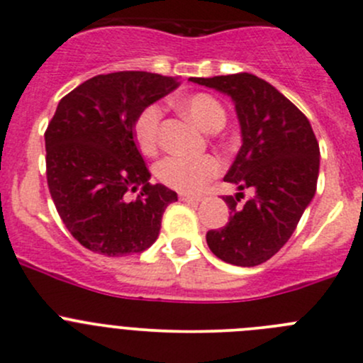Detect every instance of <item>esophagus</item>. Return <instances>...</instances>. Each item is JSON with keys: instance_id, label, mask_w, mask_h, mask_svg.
<instances>
[{"instance_id": "obj_1", "label": "esophagus", "mask_w": 363, "mask_h": 363, "mask_svg": "<svg viewBox=\"0 0 363 363\" xmlns=\"http://www.w3.org/2000/svg\"><path fill=\"white\" fill-rule=\"evenodd\" d=\"M179 200L182 201H191V203H198V201L201 200L200 196H196V194H189V193H179Z\"/></svg>"}]
</instances>
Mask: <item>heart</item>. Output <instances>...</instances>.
I'll list each match as a JSON object with an SVG mask.
<instances>
[{"label": "heart", "instance_id": "heart-1", "mask_svg": "<svg viewBox=\"0 0 363 363\" xmlns=\"http://www.w3.org/2000/svg\"><path fill=\"white\" fill-rule=\"evenodd\" d=\"M182 109L203 130L216 132L226 123V111L217 99L208 94H193L179 101ZM160 118L158 106L151 104L135 116L132 135L137 147L144 155H152L158 147ZM220 172V163L216 156H167L155 167V175L162 184L182 193L200 191L211 179Z\"/></svg>", "mask_w": 363, "mask_h": 363}]
</instances>
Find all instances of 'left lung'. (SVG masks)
I'll return each mask as SVG.
<instances>
[{
	"instance_id": "1",
	"label": "left lung",
	"mask_w": 363,
	"mask_h": 363,
	"mask_svg": "<svg viewBox=\"0 0 363 363\" xmlns=\"http://www.w3.org/2000/svg\"><path fill=\"white\" fill-rule=\"evenodd\" d=\"M189 79L235 102L242 147L224 181L240 191H254L243 207H236L243 193L224 198L231 217L226 226L207 233L208 249L230 264H262L289 242L315 196L318 140L308 118L257 76L238 72Z\"/></svg>"
}]
</instances>
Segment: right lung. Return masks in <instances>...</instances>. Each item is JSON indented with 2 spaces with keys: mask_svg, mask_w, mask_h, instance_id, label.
Wrapping results in <instances>:
<instances>
[{
  "mask_svg": "<svg viewBox=\"0 0 363 363\" xmlns=\"http://www.w3.org/2000/svg\"><path fill=\"white\" fill-rule=\"evenodd\" d=\"M177 86L169 76L120 71L94 76L60 99L45 132L47 182L64 226L85 249L120 257L158 238L177 193L151 184L132 125ZM137 189L136 200L128 201Z\"/></svg>",
  "mask_w": 363,
  "mask_h": 363,
  "instance_id": "1",
  "label": "right lung"
}]
</instances>
